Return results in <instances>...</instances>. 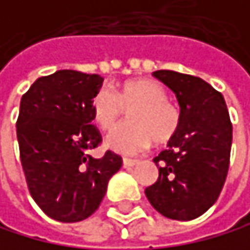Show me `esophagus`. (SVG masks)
Instances as JSON below:
<instances>
[{
  "mask_svg": "<svg viewBox=\"0 0 250 250\" xmlns=\"http://www.w3.org/2000/svg\"><path fill=\"white\" fill-rule=\"evenodd\" d=\"M137 162H139V160H136V159H128V157H125V159H124V167H126V168L134 167Z\"/></svg>",
  "mask_w": 250,
  "mask_h": 250,
  "instance_id": "obj_1",
  "label": "esophagus"
}]
</instances>
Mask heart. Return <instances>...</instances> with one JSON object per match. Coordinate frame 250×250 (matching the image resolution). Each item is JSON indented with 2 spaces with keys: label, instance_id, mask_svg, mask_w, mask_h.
Listing matches in <instances>:
<instances>
[{
  "label": "heart",
  "instance_id": "1",
  "mask_svg": "<svg viewBox=\"0 0 250 250\" xmlns=\"http://www.w3.org/2000/svg\"><path fill=\"white\" fill-rule=\"evenodd\" d=\"M165 88L151 79H129L117 87L114 94L108 88L96 93L91 113L94 122L101 128L108 129L117 124L129 110L131 122L111 129L105 139V146L121 154H136L148 148L152 140L157 145L169 142L180 125V111L171 104Z\"/></svg>",
  "mask_w": 250,
  "mask_h": 250
}]
</instances>
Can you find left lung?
Returning <instances> with one entry per match:
<instances>
[{"label": "left lung", "mask_w": 250, "mask_h": 250, "mask_svg": "<svg viewBox=\"0 0 250 250\" xmlns=\"http://www.w3.org/2000/svg\"><path fill=\"white\" fill-rule=\"evenodd\" d=\"M175 94L180 125L154 163L159 179L145 195L163 217L188 222L205 214L225 185L232 124L222 93L200 78L172 70L152 73Z\"/></svg>", "instance_id": "1"}]
</instances>
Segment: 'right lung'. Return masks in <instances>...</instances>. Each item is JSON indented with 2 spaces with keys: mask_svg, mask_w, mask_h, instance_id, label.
Returning a JSON list of instances; mask_svg holds the SVG:
<instances>
[{
  "mask_svg": "<svg viewBox=\"0 0 250 250\" xmlns=\"http://www.w3.org/2000/svg\"><path fill=\"white\" fill-rule=\"evenodd\" d=\"M104 83L99 75L58 70L39 78L21 98L16 136L21 165L36 205L62 223L88 218L99 208L122 157L106 151L93 125L91 104Z\"/></svg>",
  "mask_w": 250,
  "mask_h": 250,
  "instance_id": "right-lung-1",
  "label": "right lung"
}]
</instances>
